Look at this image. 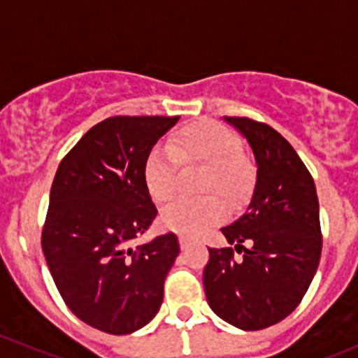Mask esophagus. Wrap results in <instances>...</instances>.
Returning a JSON list of instances; mask_svg holds the SVG:
<instances>
[{
  "label": "esophagus",
  "mask_w": 358,
  "mask_h": 358,
  "mask_svg": "<svg viewBox=\"0 0 358 358\" xmlns=\"http://www.w3.org/2000/svg\"><path fill=\"white\" fill-rule=\"evenodd\" d=\"M178 241H180V246H182V249H187V248H189V244L192 243V237H189V236H180Z\"/></svg>",
  "instance_id": "esophagus-1"
}]
</instances>
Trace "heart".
<instances>
[{
  "label": "heart",
  "instance_id": "1",
  "mask_svg": "<svg viewBox=\"0 0 358 358\" xmlns=\"http://www.w3.org/2000/svg\"><path fill=\"white\" fill-rule=\"evenodd\" d=\"M243 150L241 140L225 126L213 121L192 122L173 133L168 147L150 150L143 164L145 187L154 201L166 202L178 187L180 164L206 166L202 192L218 190L227 201L239 202L248 196L252 182V168ZM161 218L169 230L196 236L225 218V206L215 196L182 197L166 206Z\"/></svg>",
  "mask_w": 358,
  "mask_h": 358
}]
</instances>
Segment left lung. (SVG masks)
Wrapping results in <instances>:
<instances>
[{
	"mask_svg": "<svg viewBox=\"0 0 358 358\" xmlns=\"http://www.w3.org/2000/svg\"><path fill=\"white\" fill-rule=\"evenodd\" d=\"M256 159V183L246 213L222 234L232 248H208L204 291L213 312L243 331L286 319L299 305L322 252L319 199L312 175L291 143L265 122L227 117ZM249 240L251 248L242 243Z\"/></svg>",
	"mask_w": 358,
	"mask_h": 358,
	"instance_id": "8db88e82",
	"label": "left lung"
}]
</instances>
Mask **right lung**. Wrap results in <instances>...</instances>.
<instances>
[{
	"label": "right lung",
	"mask_w": 358,
	"mask_h": 358,
	"mask_svg": "<svg viewBox=\"0 0 358 358\" xmlns=\"http://www.w3.org/2000/svg\"><path fill=\"white\" fill-rule=\"evenodd\" d=\"M180 115H114L93 126L60 162L41 246L72 313L109 334H131L156 317L180 252L164 234L142 246L157 215L143 180L156 142Z\"/></svg>",
	"instance_id": "1"
}]
</instances>
